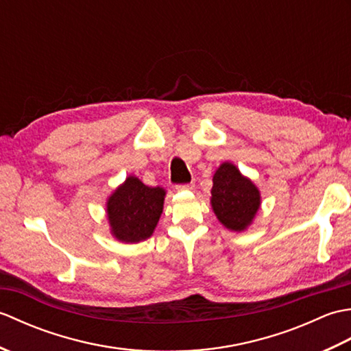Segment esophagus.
<instances>
[{
  "label": "esophagus",
  "mask_w": 351,
  "mask_h": 351,
  "mask_svg": "<svg viewBox=\"0 0 351 351\" xmlns=\"http://www.w3.org/2000/svg\"><path fill=\"white\" fill-rule=\"evenodd\" d=\"M193 189H195V184H193V182H189V184H178V185H176V190H178V191L193 190Z\"/></svg>",
  "instance_id": "obj_1"
}]
</instances>
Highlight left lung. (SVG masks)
I'll return each mask as SVG.
<instances>
[{
	"label": "left lung",
	"mask_w": 351,
	"mask_h": 351,
	"mask_svg": "<svg viewBox=\"0 0 351 351\" xmlns=\"http://www.w3.org/2000/svg\"><path fill=\"white\" fill-rule=\"evenodd\" d=\"M211 204L217 219L230 230L247 228L259 208V191L230 162L221 164L213 178Z\"/></svg>",
	"instance_id": "obj_1"
}]
</instances>
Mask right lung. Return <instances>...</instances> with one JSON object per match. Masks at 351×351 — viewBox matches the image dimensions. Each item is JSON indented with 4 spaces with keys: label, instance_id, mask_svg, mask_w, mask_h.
Listing matches in <instances>:
<instances>
[{
    "label": "right lung",
    "instance_id": "1",
    "mask_svg": "<svg viewBox=\"0 0 351 351\" xmlns=\"http://www.w3.org/2000/svg\"><path fill=\"white\" fill-rule=\"evenodd\" d=\"M166 191L147 187L138 178H126L113 196L108 199V220L117 240L138 243L152 235L162 213Z\"/></svg>",
    "mask_w": 351,
    "mask_h": 351
}]
</instances>
